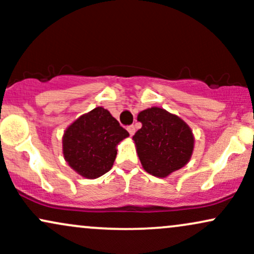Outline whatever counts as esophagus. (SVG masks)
<instances>
[{
  "label": "esophagus",
  "mask_w": 254,
  "mask_h": 254,
  "mask_svg": "<svg viewBox=\"0 0 254 254\" xmlns=\"http://www.w3.org/2000/svg\"><path fill=\"white\" fill-rule=\"evenodd\" d=\"M127 131H129V133H130L131 136H132L133 133H135V130L136 129H135V127H133V125H129V127H127Z\"/></svg>",
  "instance_id": "obj_1"
}]
</instances>
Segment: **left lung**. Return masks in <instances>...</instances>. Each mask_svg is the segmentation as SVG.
I'll return each instance as SVG.
<instances>
[{"label": "left lung", "instance_id": "8db88e82", "mask_svg": "<svg viewBox=\"0 0 254 254\" xmlns=\"http://www.w3.org/2000/svg\"><path fill=\"white\" fill-rule=\"evenodd\" d=\"M137 121L142 127L132 139L148 173L165 178L188 164L193 150V135L185 122L160 107L142 111Z\"/></svg>", "mask_w": 254, "mask_h": 254}]
</instances>
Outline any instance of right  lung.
Listing matches in <instances>:
<instances>
[{
  "instance_id": "right-lung-1",
  "label": "right lung",
  "mask_w": 254,
  "mask_h": 254,
  "mask_svg": "<svg viewBox=\"0 0 254 254\" xmlns=\"http://www.w3.org/2000/svg\"><path fill=\"white\" fill-rule=\"evenodd\" d=\"M129 132L103 107L81 116L65 130L63 154L69 166L88 179L111 170L117 155V144Z\"/></svg>"
}]
</instances>
